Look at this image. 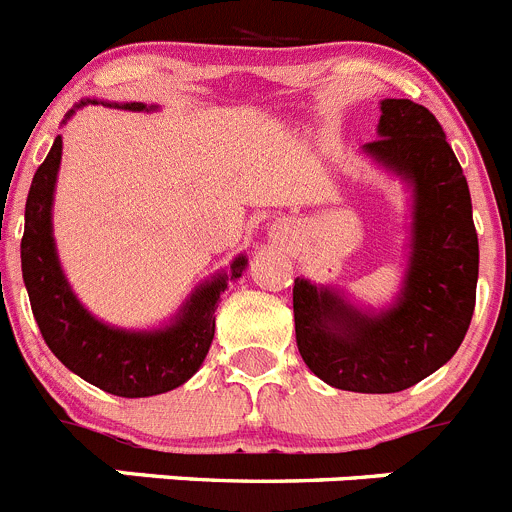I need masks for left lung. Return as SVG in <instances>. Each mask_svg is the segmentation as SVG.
<instances>
[{
    "instance_id": "obj_1",
    "label": "left lung",
    "mask_w": 512,
    "mask_h": 512,
    "mask_svg": "<svg viewBox=\"0 0 512 512\" xmlns=\"http://www.w3.org/2000/svg\"><path fill=\"white\" fill-rule=\"evenodd\" d=\"M377 140L361 148L410 194L408 261L384 307L341 287L295 279V333L315 377L336 390L390 395L441 369L472 323L479 243L467 179L446 133L423 104L379 102Z\"/></svg>"
}]
</instances>
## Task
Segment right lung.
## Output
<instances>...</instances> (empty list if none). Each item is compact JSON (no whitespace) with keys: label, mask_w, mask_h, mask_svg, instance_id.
<instances>
[{"label":"right lung","mask_w":512,"mask_h":512,"mask_svg":"<svg viewBox=\"0 0 512 512\" xmlns=\"http://www.w3.org/2000/svg\"><path fill=\"white\" fill-rule=\"evenodd\" d=\"M81 99L66 115L97 104ZM130 112H153L158 104L102 102ZM63 120V122H66ZM63 140H53L51 153L38 166L25 205L22 235V279L30 295L33 315L45 343L66 369L117 397H153L182 387L197 374L215 336V310L228 282L241 279L248 259L238 253L230 269L215 271L192 289L179 310L158 328H117L104 323L76 297L63 274L53 238V197L61 169Z\"/></svg>","instance_id":"add662e5"}]
</instances>
